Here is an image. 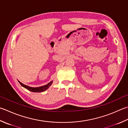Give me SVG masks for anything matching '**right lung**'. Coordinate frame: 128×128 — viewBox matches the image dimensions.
Returning a JSON list of instances; mask_svg holds the SVG:
<instances>
[{"label":"right lung","instance_id":"obj_1","mask_svg":"<svg viewBox=\"0 0 128 128\" xmlns=\"http://www.w3.org/2000/svg\"><path fill=\"white\" fill-rule=\"evenodd\" d=\"M18 82H19V83L20 84V85L24 87L25 88H26V89L28 90L31 91L32 92H42L46 91V90L48 89L49 86H51V84H52V82H49L48 84H47L46 85V86H40V87H37V88H33V87H30L29 86H26V85H24L23 84H22V82H20L19 81H18Z\"/></svg>","mask_w":128,"mask_h":128}]
</instances>
